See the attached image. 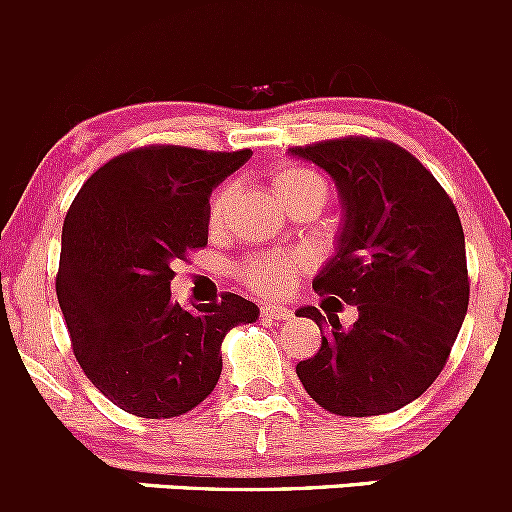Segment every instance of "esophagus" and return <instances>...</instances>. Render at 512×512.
I'll return each mask as SVG.
<instances>
[{
	"instance_id": "1",
	"label": "esophagus",
	"mask_w": 512,
	"mask_h": 512,
	"mask_svg": "<svg viewBox=\"0 0 512 512\" xmlns=\"http://www.w3.org/2000/svg\"><path fill=\"white\" fill-rule=\"evenodd\" d=\"M261 313H263V316H266V318H283V321H288V318L293 316L291 308L281 306V303H263Z\"/></svg>"
}]
</instances>
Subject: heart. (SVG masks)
<instances>
[{"instance_id": "1", "label": "heart", "mask_w": 512, "mask_h": 512, "mask_svg": "<svg viewBox=\"0 0 512 512\" xmlns=\"http://www.w3.org/2000/svg\"><path fill=\"white\" fill-rule=\"evenodd\" d=\"M234 184H224L216 189L214 199L209 206V224L211 229L224 224L226 214H229L231 199H234ZM273 191H276L278 199L283 204H291V201L301 199L306 194H321L326 201V184H323L321 176L311 169H303V166H283L273 174ZM308 258L303 254H261L246 261V266L241 268V281L249 288H254L258 293H268V296H276L283 293L293 281L298 278V273L306 271Z\"/></svg>"}]
</instances>
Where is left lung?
<instances>
[{"label": "left lung", "mask_w": 512, "mask_h": 512, "mask_svg": "<svg viewBox=\"0 0 512 512\" xmlns=\"http://www.w3.org/2000/svg\"><path fill=\"white\" fill-rule=\"evenodd\" d=\"M331 174L343 204L336 256L313 278L316 293L358 308H298L321 328V348L296 366L308 396L336 416H383L428 391L468 311L460 216L443 186L403 146L368 136L293 146ZM341 301H336L341 306Z\"/></svg>", "instance_id": "1"}]
</instances>
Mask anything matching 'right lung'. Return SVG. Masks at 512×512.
I'll return each instance as SVG.
<instances>
[{
    "instance_id": "right-lung-1",
    "label": "right lung",
    "mask_w": 512,
    "mask_h": 512,
    "mask_svg": "<svg viewBox=\"0 0 512 512\" xmlns=\"http://www.w3.org/2000/svg\"><path fill=\"white\" fill-rule=\"evenodd\" d=\"M249 159L251 149L141 146L96 169L69 206L59 306L86 378L131 416L194 411L219 383L226 333L258 318L236 293L171 301V266L209 241L211 191Z\"/></svg>"
}]
</instances>
